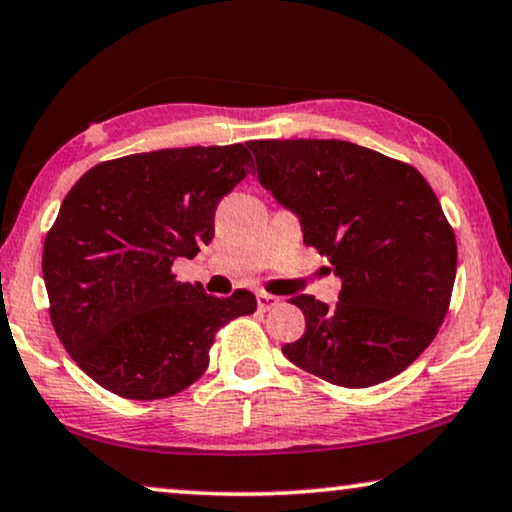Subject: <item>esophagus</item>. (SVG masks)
<instances>
[{
  "mask_svg": "<svg viewBox=\"0 0 512 512\" xmlns=\"http://www.w3.org/2000/svg\"><path fill=\"white\" fill-rule=\"evenodd\" d=\"M256 302H258V309L261 311H270L279 305V298H274L270 293H256Z\"/></svg>",
  "mask_w": 512,
  "mask_h": 512,
  "instance_id": "obj_1",
  "label": "esophagus"
}]
</instances>
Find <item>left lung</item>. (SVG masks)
Returning a JSON list of instances; mask_svg holds the SVG:
<instances>
[{
  "mask_svg": "<svg viewBox=\"0 0 512 512\" xmlns=\"http://www.w3.org/2000/svg\"><path fill=\"white\" fill-rule=\"evenodd\" d=\"M258 182L300 219L305 244L328 256L342 291L311 295L293 365L344 388L404 372L439 332L453 295L457 242L416 168L346 140H249Z\"/></svg>",
  "mask_w": 512,
  "mask_h": 512,
  "instance_id": "left-lung-1",
  "label": "left lung"
}]
</instances>
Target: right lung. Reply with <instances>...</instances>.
<instances>
[{
  "instance_id": "add662e5",
  "label": "right lung",
  "mask_w": 512,
  "mask_h": 512,
  "mask_svg": "<svg viewBox=\"0 0 512 512\" xmlns=\"http://www.w3.org/2000/svg\"><path fill=\"white\" fill-rule=\"evenodd\" d=\"M254 168L244 145L175 147L103 161L73 184L43 244L50 321L78 367L127 399H164L207 369L214 332L256 295L175 279L214 238V210Z\"/></svg>"
}]
</instances>
